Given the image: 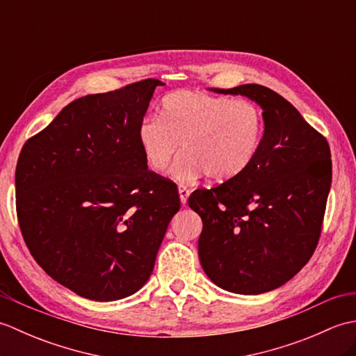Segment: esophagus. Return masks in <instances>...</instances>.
Segmentation results:
<instances>
[{"instance_id":"34e87169","label":"esophagus","mask_w":356,"mask_h":356,"mask_svg":"<svg viewBox=\"0 0 356 356\" xmlns=\"http://www.w3.org/2000/svg\"><path fill=\"white\" fill-rule=\"evenodd\" d=\"M179 195H180V202H182V205H186L188 197H190V190L184 185H179Z\"/></svg>"}]
</instances>
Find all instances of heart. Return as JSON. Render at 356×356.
<instances>
[{
    "label": "heart",
    "instance_id": "1",
    "mask_svg": "<svg viewBox=\"0 0 356 356\" xmlns=\"http://www.w3.org/2000/svg\"><path fill=\"white\" fill-rule=\"evenodd\" d=\"M264 136L261 110L248 99H229L191 90L166 95L157 118L143 119L138 142L156 172L168 168L179 145L184 153L172 168L180 182L208 176L229 182L255 161Z\"/></svg>",
    "mask_w": 356,
    "mask_h": 356
}]
</instances>
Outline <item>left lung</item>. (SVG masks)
<instances>
[{
  "label": "left lung",
  "mask_w": 356,
  "mask_h": 356,
  "mask_svg": "<svg viewBox=\"0 0 356 356\" xmlns=\"http://www.w3.org/2000/svg\"><path fill=\"white\" fill-rule=\"evenodd\" d=\"M214 92L259 105L264 136L241 176L188 200L203 222L199 259L218 287L259 295L289 282L315 251L332 184L330 148L274 90L243 84Z\"/></svg>",
  "instance_id": "left-lung-1"
}]
</instances>
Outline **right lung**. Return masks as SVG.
Instances as JSON below:
<instances>
[{
  "instance_id": "right-lung-1",
  "label": "right lung",
  "mask_w": 356,
  "mask_h": 356,
  "mask_svg": "<svg viewBox=\"0 0 356 356\" xmlns=\"http://www.w3.org/2000/svg\"><path fill=\"white\" fill-rule=\"evenodd\" d=\"M157 79L70 102L21 149L17 213L30 254L79 297L115 301L153 272L177 188L148 171L138 128Z\"/></svg>"
}]
</instances>
